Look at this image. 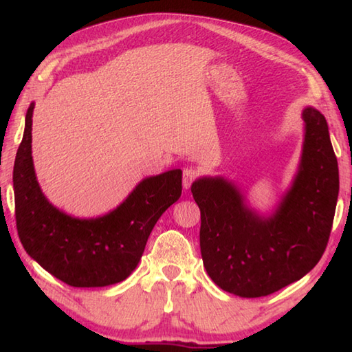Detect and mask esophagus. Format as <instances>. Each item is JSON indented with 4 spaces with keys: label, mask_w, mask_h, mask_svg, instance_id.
<instances>
[{
    "label": "esophagus",
    "mask_w": 352,
    "mask_h": 352,
    "mask_svg": "<svg viewBox=\"0 0 352 352\" xmlns=\"http://www.w3.org/2000/svg\"><path fill=\"white\" fill-rule=\"evenodd\" d=\"M198 175L199 174H198V170L195 168H192V166L184 168V170H183V186H184V189H189L190 186L197 182Z\"/></svg>",
    "instance_id": "34e87169"
}]
</instances>
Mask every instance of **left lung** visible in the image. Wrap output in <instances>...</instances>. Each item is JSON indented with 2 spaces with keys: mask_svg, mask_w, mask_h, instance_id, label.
<instances>
[{
  "mask_svg": "<svg viewBox=\"0 0 352 352\" xmlns=\"http://www.w3.org/2000/svg\"><path fill=\"white\" fill-rule=\"evenodd\" d=\"M302 118L300 172L272 218L250 212L241 193L222 178H199L192 184L201 210L206 271L230 294L271 295L302 278L327 248L339 195L338 159L325 116L307 107Z\"/></svg>",
  "mask_w": 352,
  "mask_h": 352,
  "instance_id": "obj_1",
  "label": "left lung"
}]
</instances>
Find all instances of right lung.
Wrapping results in <instances>:
<instances>
[{
	"label": "right lung",
	"instance_id": "right-lung-1",
	"mask_svg": "<svg viewBox=\"0 0 352 352\" xmlns=\"http://www.w3.org/2000/svg\"><path fill=\"white\" fill-rule=\"evenodd\" d=\"M30 104L13 168L14 218L28 256L72 287H102L125 280L144 254L155 222L182 195L180 169L145 178L102 218L76 219L52 207L37 184L32 159Z\"/></svg>",
	"mask_w": 352,
	"mask_h": 352
}]
</instances>
